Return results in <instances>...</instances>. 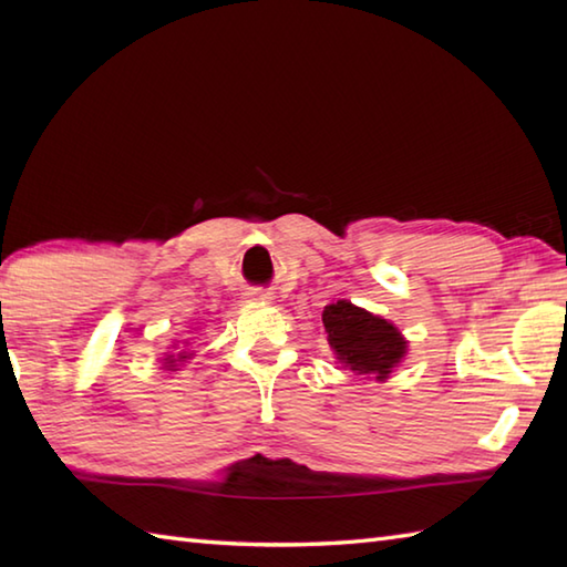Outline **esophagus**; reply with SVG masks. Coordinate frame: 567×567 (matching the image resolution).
Wrapping results in <instances>:
<instances>
[{
    "label": "esophagus",
    "instance_id": "1",
    "mask_svg": "<svg viewBox=\"0 0 567 567\" xmlns=\"http://www.w3.org/2000/svg\"><path fill=\"white\" fill-rule=\"evenodd\" d=\"M256 299H272L270 292H256Z\"/></svg>",
    "mask_w": 567,
    "mask_h": 567
}]
</instances>
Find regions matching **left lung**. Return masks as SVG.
Masks as SVG:
<instances>
[{"instance_id":"1","label":"left lung","mask_w":567,"mask_h":567,"mask_svg":"<svg viewBox=\"0 0 567 567\" xmlns=\"http://www.w3.org/2000/svg\"><path fill=\"white\" fill-rule=\"evenodd\" d=\"M321 319L339 363L358 375H375L382 382L402 363L406 341L388 319L370 315L348 299L323 307Z\"/></svg>"}]
</instances>
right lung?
Wrapping results in <instances>:
<instances>
[{
    "mask_svg": "<svg viewBox=\"0 0 567 567\" xmlns=\"http://www.w3.org/2000/svg\"><path fill=\"white\" fill-rule=\"evenodd\" d=\"M189 355H192V353H185V351L177 353V355H167V358H165V368H167V370H175V365L179 363V360H187Z\"/></svg>",
    "mask_w": 567,
    "mask_h": 567,
    "instance_id": "add662e5",
    "label": "right lung"
}]
</instances>
